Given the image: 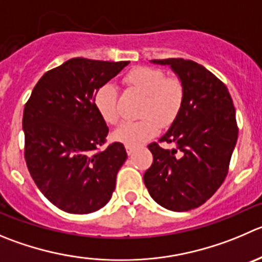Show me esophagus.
Here are the masks:
<instances>
[{
  "mask_svg": "<svg viewBox=\"0 0 262 262\" xmlns=\"http://www.w3.org/2000/svg\"><path fill=\"white\" fill-rule=\"evenodd\" d=\"M126 151H127V154H128V156H133L134 151H135V148H134V146L127 145V146H126Z\"/></svg>",
  "mask_w": 262,
  "mask_h": 262,
  "instance_id": "1",
  "label": "esophagus"
}]
</instances>
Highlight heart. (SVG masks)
I'll return each instance as SVG.
<instances>
[{"instance_id":"heart-1","label":"heart","mask_w":262,"mask_h":262,"mask_svg":"<svg viewBox=\"0 0 262 262\" xmlns=\"http://www.w3.org/2000/svg\"><path fill=\"white\" fill-rule=\"evenodd\" d=\"M129 90L144 95L139 121H126L114 131V139L129 146H139L157 135L159 126H168L180 113L185 98V89L179 78H166V73L153 67H138L124 77ZM95 106L101 118L109 124L121 117L118 90L105 83L96 91Z\"/></svg>"}]
</instances>
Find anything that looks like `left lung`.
I'll return each instance as SVG.
<instances>
[{
  "instance_id": "obj_1",
  "label": "left lung",
  "mask_w": 262,
  "mask_h": 262,
  "mask_svg": "<svg viewBox=\"0 0 262 262\" xmlns=\"http://www.w3.org/2000/svg\"><path fill=\"white\" fill-rule=\"evenodd\" d=\"M170 66L185 89L183 108L159 143L149 144L153 163L144 173L151 198L167 210L199 207L228 175L238 139L235 108L225 84L201 64L185 59L151 60Z\"/></svg>"
}]
</instances>
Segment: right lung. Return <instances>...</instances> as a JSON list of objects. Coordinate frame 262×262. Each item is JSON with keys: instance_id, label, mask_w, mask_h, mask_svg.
<instances>
[{"instance_id": "1", "label": "right lung", "mask_w": 262, "mask_h": 262, "mask_svg": "<svg viewBox=\"0 0 262 262\" xmlns=\"http://www.w3.org/2000/svg\"><path fill=\"white\" fill-rule=\"evenodd\" d=\"M128 63L73 58L46 72L27 101V167L41 193L66 212H95L116 189L127 153L121 143L98 150L109 128L95 106V94Z\"/></svg>"}]
</instances>
